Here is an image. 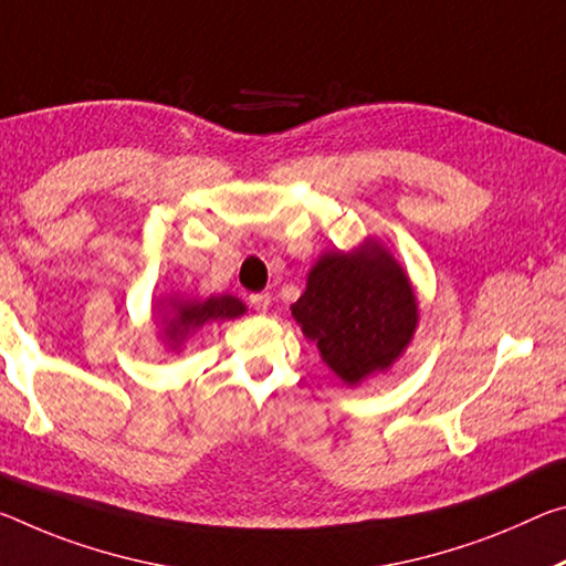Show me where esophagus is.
<instances>
[{"label":"esophagus","mask_w":566,"mask_h":566,"mask_svg":"<svg viewBox=\"0 0 566 566\" xmlns=\"http://www.w3.org/2000/svg\"><path fill=\"white\" fill-rule=\"evenodd\" d=\"M269 302H272V297H269L266 292L251 294V307H254L256 312H266L269 310Z\"/></svg>","instance_id":"1"}]
</instances>
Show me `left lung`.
I'll return each instance as SVG.
<instances>
[{"mask_svg":"<svg viewBox=\"0 0 566 566\" xmlns=\"http://www.w3.org/2000/svg\"><path fill=\"white\" fill-rule=\"evenodd\" d=\"M292 315L337 378L355 385L398 360L416 329L418 304L396 259L370 244L322 256Z\"/></svg>","mask_w":566,"mask_h":566,"instance_id":"obj_1","label":"left lung"}]
</instances>
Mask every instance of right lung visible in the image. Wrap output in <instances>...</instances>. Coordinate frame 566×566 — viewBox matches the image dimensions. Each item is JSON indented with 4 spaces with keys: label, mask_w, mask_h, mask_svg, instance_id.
<instances>
[{
    "label": "right lung",
    "mask_w": 566,
    "mask_h": 566,
    "mask_svg": "<svg viewBox=\"0 0 566 566\" xmlns=\"http://www.w3.org/2000/svg\"><path fill=\"white\" fill-rule=\"evenodd\" d=\"M244 315V304L231 294H223V297H211L206 302H191V304H178L176 315L166 319V337L178 347L191 335L193 329H199L206 322L217 319H234Z\"/></svg>",
    "instance_id": "add662e5"
}]
</instances>
